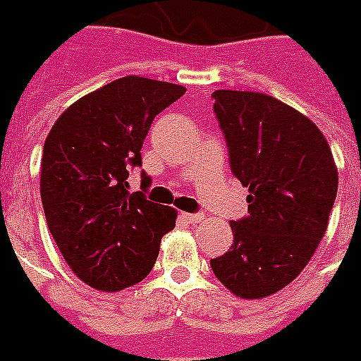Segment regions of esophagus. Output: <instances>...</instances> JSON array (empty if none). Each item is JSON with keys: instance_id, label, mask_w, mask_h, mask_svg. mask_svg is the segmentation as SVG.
<instances>
[{"instance_id": "obj_1", "label": "esophagus", "mask_w": 361, "mask_h": 361, "mask_svg": "<svg viewBox=\"0 0 361 361\" xmlns=\"http://www.w3.org/2000/svg\"><path fill=\"white\" fill-rule=\"evenodd\" d=\"M180 219H183L184 222H188V224H200V222H203V215H194V213H183L180 215Z\"/></svg>"}]
</instances>
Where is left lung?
<instances>
[{"instance_id": "1", "label": "left lung", "mask_w": 361, "mask_h": 361, "mask_svg": "<svg viewBox=\"0 0 361 361\" xmlns=\"http://www.w3.org/2000/svg\"><path fill=\"white\" fill-rule=\"evenodd\" d=\"M230 169L249 188V215L230 222L234 243L211 268L242 299H262L297 278L322 242L337 197L331 148L312 119L264 93H213Z\"/></svg>"}]
</instances>
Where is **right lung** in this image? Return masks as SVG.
Listing matches in <instances>:
<instances>
[{
    "instance_id": "right-lung-1",
    "label": "right lung",
    "mask_w": 361,
    "mask_h": 361,
    "mask_svg": "<svg viewBox=\"0 0 361 361\" xmlns=\"http://www.w3.org/2000/svg\"><path fill=\"white\" fill-rule=\"evenodd\" d=\"M184 93L177 83L126 75L75 100L49 131L39 183L49 232L72 272L94 289L145 280L175 228L177 211L129 194L127 178L142 165L154 118Z\"/></svg>"
}]
</instances>
